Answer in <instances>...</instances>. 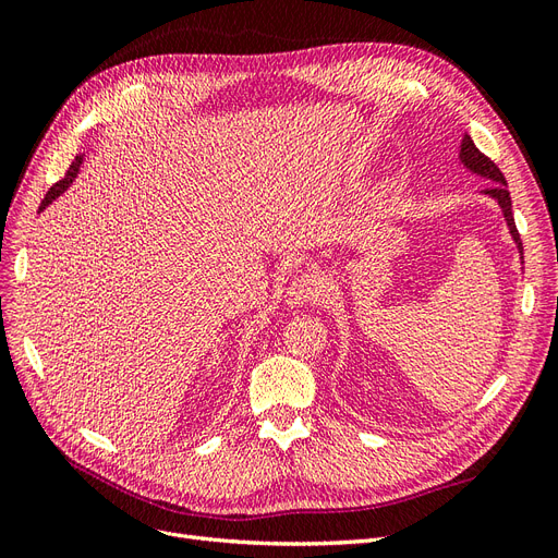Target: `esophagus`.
Masks as SVG:
<instances>
[{"label":"esophagus","mask_w":558,"mask_h":558,"mask_svg":"<svg viewBox=\"0 0 558 558\" xmlns=\"http://www.w3.org/2000/svg\"><path fill=\"white\" fill-rule=\"evenodd\" d=\"M324 295H326V283L314 275H305L289 286V291H286V302H289L291 307L316 305Z\"/></svg>","instance_id":"34e87169"}]
</instances>
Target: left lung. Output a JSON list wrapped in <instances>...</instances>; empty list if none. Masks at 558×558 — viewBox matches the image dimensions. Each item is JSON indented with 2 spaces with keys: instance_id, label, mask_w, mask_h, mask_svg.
<instances>
[{
  "instance_id": "obj_1",
  "label": "left lung",
  "mask_w": 558,
  "mask_h": 558,
  "mask_svg": "<svg viewBox=\"0 0 558 558\" xmlns=\"http://www.w3.org/2000/svg\"><path fill=\"white\" fill-rule=\"evenodd\" d=\"M461 160H463V165L468 167V170H472L475 174H480V177H486V179H492L494 181V185H488V189L484 191L488 197H494L498 205H500V209H502V214H505V221H508V228H510V232H512V238H514V242H517V246H519V253H523V246H521V238H519V230H517V226H514V214H512V197H510V191H508V181H505V177H502V172L498 170V165L492 160V158H486L482 150L475 146V142H472L468 134L463 137V144H461ZM523 258V256H521Z\"/></svg>"
}]
</instances>
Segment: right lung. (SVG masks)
Masks as SVG:
<instances>
[{"label":"right lung","instance_id":"1","mask_svg":"<svg viewBox=\"0 0 558 558\" xmlns=\"http://www.w3.org/2000/svg\"><path fill=\"white\" fill-rule=\"evenodd\" d=\"M78 165H81V156H76V160L70 165V170H66V174H64L58 183L50 185L48 193H46V197L41 199V207H39V211H41V209H46V207L50 205V202H53L60 193H64L66 185H70V183L74 181V177H76V172H78Z\"/></svg>","mask_w":558,"mask_h":558}]
</instances>
